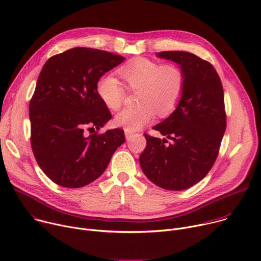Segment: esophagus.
Returning a JSON list of instances; mask_svg holds the SVG:
<instances>
[{
	"label": "esophagus",
	"mask_w": 261,
	"mask_h": 261,
	"mask_svg": "<svg viewBox=\"0 0 261 261\" xmlns=\"http://www.w3.org/2000/svg\"><path fill=\"white\" fill-rule=\"evenodd\" d=\"M133 131H130V130H127V129H125V135H126V137L127 138H129L131 135H133Z\"/></svg>",
	"instance_id": "obj_1"
}]
</instances>
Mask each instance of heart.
I'll list each match as a JSON object with an SVG mask.
<instances>
[{
  "instance_id": "heart-1",
  "label": "heart",
  "mask_w": 261,
  "mask_h": 261,
  "mask_svg": "<svg viewBox=\"0 0 261 261\" xmlns=\"http://www.w3.org/2000/svg\"><path fill=\"white\" fill-rule=\"evenodd\" d=\"M120 74L131 90H139L136 108H125L117 112V126L135 131L151 123L156 112L169 114L180 100L185 85L182 69L176 65H162L148 58H136L124 65ZM100 98L110 109H117L125 99L123 83L112 75L102 77L97 85Z\"/></svg>"
}]
</instances>
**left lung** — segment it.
<instances>
[{
  "instance_id": "1",
  "label": "left lung",
  "mask_w": 261,
  "mask_h": 261,
  "mask_svg": "<svg viewBox=\"0 0 261 261\" xmlns=\"http://www.w3.org/2000/svg\"><path fill=\"white\" fill-rule=\"evenodd\" d=\"M156 56L177 63L185 85L176 109L153 127L165 138L145 134L147 147L139 163L155 185L183 191L200 182L218 157L226 130L223 85L215 67L195 54L168 51Z\"/></svg>"
}]
</instances>
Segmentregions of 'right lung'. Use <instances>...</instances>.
<instances>
[{
  "instance_id": "add662e5",
  "label": "right lung",
  "mask_w": 261,
  "mask_h": 261,
  "mask_svg": "<svg viewBox=\"0 0 261 261\" xmlns=\"http://www.w3.org/2000/svg\"><path fill=\"white\" fill-rule=\"evenodd\" d=\"M125 57L102 50L74 48L42 66L29 105L31 147L42 172L54 183L83 187L98 179L125 141L122 129L99 130L111 118L100 98L101 77Z\"/></svg>"
}]
</instances>
